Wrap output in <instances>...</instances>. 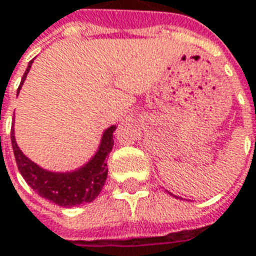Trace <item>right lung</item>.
Masks as SVG:
<instances>
[{"instance_id": "add662e5", "label": "right lung", "mask_w": 256, "mask_h": 256, "mask_svg": "<svg viewBox=\"0 0 256 256\" xmlns=\"http://www.w3.org/2000/svg\"><path fill=\"white\" fill-rule=\"evenodd\" d=\"M32 61H30L28 66L24 72L22 83L18 86V94L28 74ZM114 130L116 126H112L104 132L98 151L84 166L79 168L76 170L65 172V173L42 169L35 162L24 156L16 143L13 126L10 130V140H12L13 152H14L18 172L22 173V176L24 177V180L27 182L30 187L38 195L58 206L74 207L82 203L92 202L102 191L106 177H108L106 156H109L114 144V140H113Z\"/></svg>"}]
</instances>
